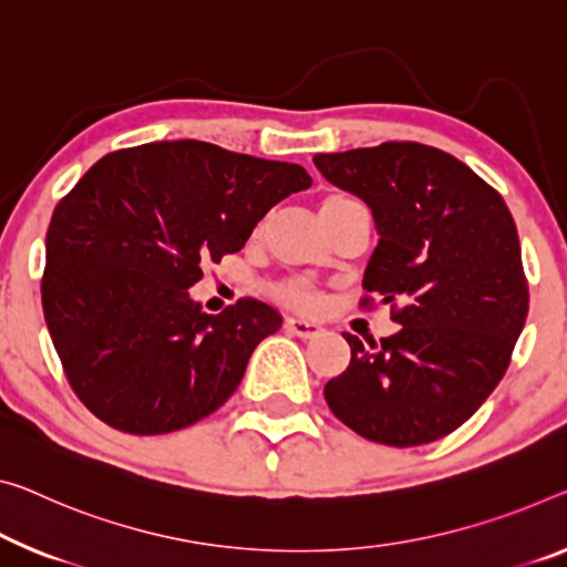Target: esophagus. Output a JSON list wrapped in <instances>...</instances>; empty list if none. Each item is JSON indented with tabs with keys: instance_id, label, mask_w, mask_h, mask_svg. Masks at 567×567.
Segmentation results:
<instances>
[{
	"instance_id": "1",
	"label": "esophagus",
	"mask_w": 567,
	"mask_h": 567,
	"mask_svg": "<svg viewBox=\"0 0 567 567\" xmlns=\"http://www.w3.org/2000/svg\"><path fill=\"white\" fill-rule=\"evenodd\" d=\"M284 327H286V332L293 337H301V339H311L321 332V324H317V321H307V319H286Z\"/></svg>"
}]
</instances>
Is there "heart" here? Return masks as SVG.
<instances>
[{"instance_id":"b5f03b06","label":"heart","mask_w":567,"mask_h":567,"mask_svg":"<svg viewBox=\"0 0 567 567\" xmlns=\"http://www.w3.org/2000/svg\"><path fill=\"white\" fill-rule=\"evenodd\" d=\"M357 207H362V203L352 195L347 193H329L321 197L319 203V215L321 220L329 223L334 220V217L350 213V210H357ZM266 228V220L258 223L256 228V235H260V230ZM271 293L276 296L278 301L289 303V307L293 309H301V311H311L313 307L319 303V293L313 286H309L307 281H299V278H286V281H278L271 286Z\"/></svg>"}]
</instances>
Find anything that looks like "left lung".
Wrapping results in <instances>:
<instances>
[{
    "mask_svg": "<svg viewBox=\"0 0 567 567\" xmlns=\"http://www.w3.org/2000/svg\"><path fill=\"white\" fill-rule=\"evenodd\" d=\"M313 164L370 205L380 240L360 307L378 296L400 324L368 347L344 334L352 357L324 385L327 405L374 443L439 441L499 385L525 327L529 289L509 207L456 156L415 142Z\"/></svg>",
    "mask_w": 567,
    "mask_h": 567,
    "instance_id": "8db88e82",
    "label": "left lung"
}]
</instances>
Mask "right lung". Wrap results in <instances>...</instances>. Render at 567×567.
<instances>
[{
    "mask_svg": "<svg viewBox=\"0 0 567 567\" xmlns=\"http://www.w3.org/2000/svg\"><path fill=\"white\" fill-rule=\"evenodd\" d=\"M309 185L299 164L195 138L111 152L78 179L52 210L40 291L65 378L95 417L169 433L235 393L281 313L248 296L203 313L187 289Z\"/></svg>",
    "mask_w": 567,
    "mask_h": 567,
    "instance_id": "right-lung-1",
    "label": "right lung"
}]
</instances>
